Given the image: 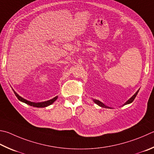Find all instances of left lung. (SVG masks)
<instances>
[{"mask_svg":"<svg viewBox=\"0 0 154 154\" xmlns=\"http://www.w3.org/2000/svg\"><path fill=\"white\" fill-rule=\"evenodd\" d=\"M138 92H139V90L136 92V93L133 95V96L131 97V98L129 99V100H128L127 102H126L125 104H123V106H125V105H126V104H131V102H133V100H135V97L137 96V94H138ZM93 101L96 103V104H97L98 106H101V107H102V108H110V107H108V106H106L105 104H103L102 102H101L100 101H99V100H95V99H94L93 100Z\"/></svg>","mask_w":154,"mask_h":154,"instance_id":"obj_1","label":"left lung"}]
</instances>
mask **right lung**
<instances>
[{"mask_svg": "<svg viewBox=\"0 0 154 154\" xmlns=\"http://www.w3.org/2000/svg\"><path fill=\"white\" fill-rule=\"evenodd\" d=\"M13 91H14V94H15L16 97H17L19 101L26 103V104H28V105H29V106H33V107H37V108H44V107H46V106L51 105V104H52V103H54V102L56 101V100H57V98H58V96H56V97H54V98H52V99L50 100H48V101L35 103V102H33L28 101V100H26V99L23 98V97H21L20 96H19V95H18L17 94L16 92L13 90Z\"/></svg>", "mask_w": 154, "mask_h": 154, "instance_id": "obj_1", "label": "right lung"}]
</instances>
